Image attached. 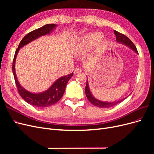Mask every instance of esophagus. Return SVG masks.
<instances>
[{
	"instance_id": "1",
	"label": "esophagus",
	"mask_w": 154,
	"mask_h": 154,
	"mask_svg": "<svg viewBox=\"0 0 154 154\" xmlns=\"http://www.w3.org/2000/svg\"><path fill=\"white\" fill-rule=\"evenodd\" d=\"M82 72V69H80V68H76L75 69H74V74H78Z\"/></svg>"
}]
</instances>
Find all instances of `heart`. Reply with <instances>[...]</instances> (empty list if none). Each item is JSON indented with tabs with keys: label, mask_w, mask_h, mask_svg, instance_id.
<instances>
[{
	"label": "heart",
	"mask_w": 154,
	"mask_h": 154,
	"mask_svg": "<svg viewBox=\"0 0 154 154\" xmlns=\"http://www.w3.org/2000/svg\"><path fill=\"white\" fill-rule=\"evenodd\" d=\"M103 38V35L100 32H94L83 36L74 45V52L81 55L96 46Z\"/></svg>",
	"instance_id": "b5f03b06"
}]
</instances>
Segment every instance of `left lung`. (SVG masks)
Segmentation results:
<instances>
[{
	"mask_svg": "<svg viewBox=\"0 0 154 154\" xmlns=\"http://www.w3.org/2000/svg\"><path fill=\"white\" fill-rule=\"evenodd\" d=\"M114 34L116 36V41L119 44H122L125 45L127 46L128 48H130V49H132L133 51H134L135 53L138 54V52L136 48V46L133 44L132 42L130 40L127 36H126L125 35L120 33L118 31L114 30ZM85 94L86 96L87 97L88 100L91 103L97 107H100V108H110V107H112L113 106H115L116 105L118 104L120 102H122V101H123L124 100H125L127 97H126L125 98L120 100L118 101H101L96 99V97L92 95V92L90 90L89 88V85H88V81L87 79V83H86V86H85Z\"/></svg>",
	"mask_w": 154,
	"mask_h": 154,
	"instance_id": "left-lung-1",
	"label": "left lung"
}]
</instances>
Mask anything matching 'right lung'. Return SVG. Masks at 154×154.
<instances>
[{"label": "right lung", "instance_id": "obj_1", "mask_svg": "<svg viewBox=\"0 0 154 154\" xmlns=\"http://www.w3.org/2000/svg\"><path fill=\"white\" fill-rule=\"evenodd\" d=\"M57 27V25L54 24H46L40 28L32 31L26 35L18 45L13 62V73L18 93L27 103L34 106L39 107V108H44V107L53 105L62 98L66 90L67 83L73 76V72L68 75L60 77L54 82L47 90L40 92H31L23 87L18 80L15 72L16 58L18 51L22 48L29 44L31 42L38 39L41 36L51 34V32H53L54 29H56Z\"/></svg>", "mask_w": 154, "mask_h": 154}]
</instances>
